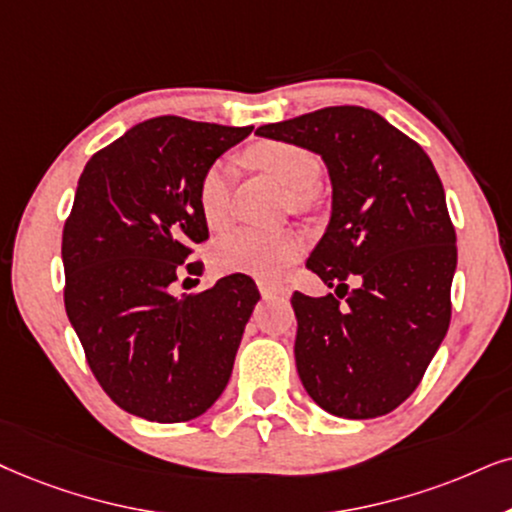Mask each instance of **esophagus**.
<instances>
[{
    "mask_svg": "<svg viewBox=\"0 0 512 512\" xmlns=\"http://www.w3.org/2000/svg\"><path fill=\"white\" fill-rule=\"evenodd\" d=\"M257 286H260V293H262V297H278V295H288V288H286V286H276V283L260 281V283H257Z\"/></svg>",
    "mask_w": 512,
    "mask_h": 512,
    "instance_id": "34e87169",
    "label": "esophagus"
}]
</instances>
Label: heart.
Here are the masks:
<instances>
[{
	"label": "heart",
	"instance_id": "b5f03b06",
	"mask_svg": "<svg viewBox=\"0 0 512 512\" xmlns=\"http://www.w3.org/2000/svg\"><path fill=\"white\" fill-rule=\"evenodd\" d=\"M248 163L297 193L309 191L319 179L316 155L286 141H260L248 151ZM231 177V163L217 160L198 181V205L210 229H224L231 222ZM300 252L302 238L295 231L243 229L215 245L212 262L226 274H252L264 281H278L288 264L300 257Z\"/></svg>",
	"mask_w": 512,
	"mask_h": 512
}]
</instances>
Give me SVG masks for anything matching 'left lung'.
<instances>
[{
  "instance_id": "1",
  "label": "left lung",
  "mask_w": 512,
  "mask_h": 512,
  "mask_svg": "<svg viewBox=\"0 0 512 512\" xmlns=\"http://www.w3.org/2000/svg\"><path fill=\"white\" fill-rule=\"evenodd\" d=\"M257 134L319 153L333 184L331 222L307 260L333 293L290 300L304 390L333 416H385L423 380L451 321L456 231L435 165L361 106L321 108Z\"/></svg>"
}]
</instances>
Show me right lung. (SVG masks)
<instances>
[{"label": "right lung", "mask_w": 512, "mask_h": 512, "mask_svg": "<svg viewBox=\"0 0 512 512\" xmlns=\"http://www.w3.org/2000/svg\"><path fill=\"white\" fill-rule=\"evenodd\" d=\"M252 127L160 115L89 158L63 226L68 319L103 392L153 423H184L224 392L260 300L245 274L172 295L208 238L198 181Z\"/></svg>", "instance_id": "right-lung-1"}]
</instances>
